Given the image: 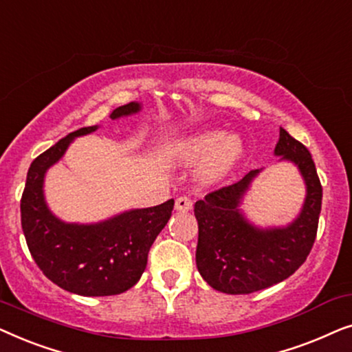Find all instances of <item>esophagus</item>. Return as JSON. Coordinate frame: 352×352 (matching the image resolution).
Instances as JSON below:
<instances>
[{
	"mask_svg": "<svg viewBox=\"0 0 352 352\" xmlns=\"http://www.w3.org/2000/svg\"><path fill=\"white\" fill-rule=\"evenodd\" d=\"M176 211H189L192 210V200L189 197H179V199H176V205H175Z\"/></svg>",
	"mask_w": 352,
	"mask_h": 352,
	"instance_id": "esophagus-1",
	"label": "esophagus"
}]
</instances>
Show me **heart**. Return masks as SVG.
Masks as SVG:
<instances>
[{
  "label": "heart",
  "instance_id": "b5f03b06",
  "mask_svg": "<svg viewBox=\"0 0 352 352\" xmlns=\"http://www.w3.org/2000/svg\"><path fill=\"white\" fill-rule=\"evenodd\" d=\"M170 155L173 160L186 165L201 162L197 176L201 184L213 186L223 181L237 166L243 155V141L235 133L211 129L182 139L171 147Z\"/></svg>",
  "mask_w": 352,
  "mask_h": 352
}]
</instances>
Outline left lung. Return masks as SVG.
<instances>
[{
    "instance_id": "1",
    "label": "left lung",
    "mask_w": 352,
    "mask_h": 352,
    "mask_svg": "<svg viewBox=\"0 0 352 352\" xmlns=\"http://www.w3.org/2000/svg\"><path fill=\"white\" fill-rule=\"evenodd\" d=\"M274 155L296 166L306 195L298 214L283 226H258L242 208L245 197L263 168L235 184L195 201L199 223L195 263L214 290L248 295L285 280L306 261L314 245L322 206V186L307 148L280 128Z\"/></svg>"
}]
</instances>
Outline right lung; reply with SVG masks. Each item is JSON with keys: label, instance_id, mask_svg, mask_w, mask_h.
<instances>
[{"label": "right lung", "instance_id": "add662e5", "mask_svg": "<svg viewBox=\"0 0 352 352\" xmlns=\"http://www.w3.org/2000/svg\"><path fill=\"white\" fill-rule=\"evenodd\" d=\"M142 102H129L110 113L112 120L131 117ZM100 126L67 134L40 157L27 173L21 201L22 230L28 250L43 274L64 290L81 296H110L136 285L147 266L157 235L171 218L175 200L148 208H131L98 223H69L52 213L46 201V173L76 138Z\"/></svg>", "mask_w": 352, "mask_h": 352}]
</instances>
